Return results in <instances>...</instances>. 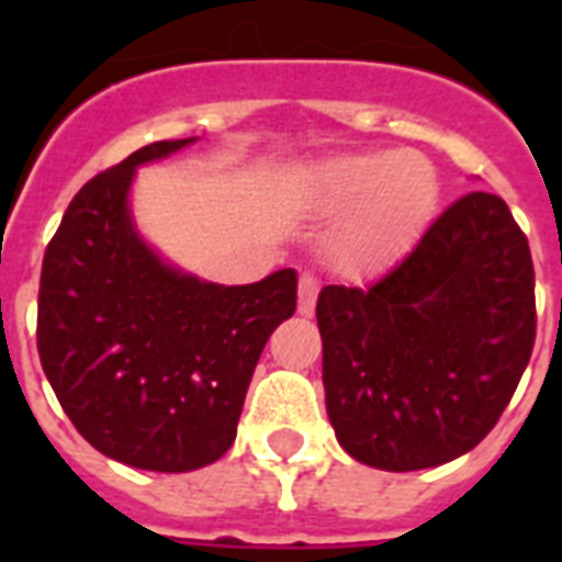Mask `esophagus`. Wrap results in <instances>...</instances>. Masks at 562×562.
<instances>
[{"label": "esophagus", "instance_id": "34e87169", "mask_svg": "<svg viewBox=\"0 0 562 562\" xmlns=\"http://www.w3.org/2000/svg\"><path fill=\"white\" fill-rule=\"evenodd\" d=\"M317 280L312 273H300V297H297V312L300 315H312L315 312V300H317Z\"/></svg>", "mask_w": 562, "mask_h": 562}]
</instances>
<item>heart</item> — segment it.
<instances>
[{"instance_id": "1", "label": "heart", "mask_w": 562, "mask_h": 562, "mask_svg": "<svg viewBox=\"0 0 562 562\" xmlns=\"http://www.w3.org/2000/svg\"><path fill=\"white\" fill-rule=\"evenodd\" d=\"M315 201L347 210L329 256L347 273H370L408 250L437 201L431 162L414 151H361L326 160L315 171Z\"/></svg>"}]
</instances>
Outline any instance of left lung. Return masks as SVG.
Segmentation results:
<instances>
[{"label":"left lung","instance_id":"1","mask_svg":"<svg viewBox=\"0 0 562 562\" xmlns=\"http://www.w3.org/2000/svg\"><path fill=\"white\" fill-rule=\"evenodd\" d=\"M326 414L356 461L440 467L490 435L537 338L528 238L498 194L470 192L370 289L317 297Z\"/></svg>","mask_w":562,"mask_h":562}]
</instances>
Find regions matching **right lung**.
<instances>
[{"mask_svg": "<svg viewBox=\"0 0 562 562\" xmlns=\"http://www.w3.org/2000/svg\"><path fill=\"white\" fill-rule=\"evenodd\" d=\"M198 143L162 139L75 194L40 273L37 350L90 446L151 472L218 461L236 440L265 344L297 308V271L250 285L198 280L136 229V169Z\"/></svg>", "mask_w": 562, "mask_h": 562, "instance_id": "right-lung-1", "label": "right lung"}]
</instances>
